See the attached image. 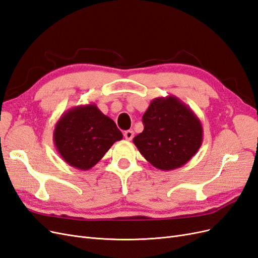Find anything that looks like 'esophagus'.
<instances>
[{
	"instance_id": "34e87169",
	"label": "esophagus",
	"mask_w": 258,
	"mask_h": 258,
	"mask_svg": "<svg viewBox=\"0 0 258 258\" xmlns=\"http://www.w3.org/2000/svg\"><path fill=\"white\" fill-rule=\"evenodd\" d=\"M123 137H124V139L128 140V141H131V140L134 139V137H135V132L132 131V130H127V131H124Z\"/></svg>"
}]
</instances>
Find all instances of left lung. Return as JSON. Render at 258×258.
Listing matches in <instances>:
<instances>
[{
    "instance_id": "left-lung-1",
    "label": "left lung",
    "mask_w": 258,
    "mask_h": 258,
    "mask_svg": "<svg viewBox=\"0 0 258 258\" xmlns=\"http://www.w3.org/2000/svg\"><path fill=\"white\" fill-rule=\"evenodd\" d=\"M144 130L134 139L143 157L162 171L183 167L204 140L200 119L174 96L155 98L143 117Z\"/></svg>"
}]
</instances>
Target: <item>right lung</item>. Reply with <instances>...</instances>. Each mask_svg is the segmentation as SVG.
<instances>
[{"label":"right lung","instance_id":"obj_1","mask_svg":"<svg viewBox=\"0 0 258 258\" xmlns=\"http://www.w3.org/2000/svg\"><path fill=\"white\" fill-rule=\"evenodd\" d=\"M122 134L95 103L77 105L61 115L53 130V144L69 166L89 170Z\"/></svg>","mask_w":258,"mask_h":258}]
</instances>
